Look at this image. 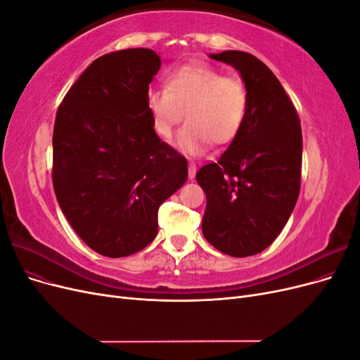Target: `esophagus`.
<instances>
[{"instance_id":"1","label":"esophagus","mask_w":360,"mask_h":360,"mask_svg":"<svg viewBox=\"0 0 360 360\" xmlns=\"http://www.w3.org/2000/svg\"><path fill=\"white\" fill-rule=\"evenodd\" d=\"M195 174H197V165H195V163H189V169H188V176H189V179L192 180V179H195Z\"/></svg>"}]
</instances>
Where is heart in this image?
Wrapping results in <instances>:
<instances>
[{
    "mask_svg": "<svg viewBox=\"0 0 360 360\" xmlns=\"http://www.w3.org/2000/svg\"><path fill=\"white\" fill-rule=\"evenodd\" d=\"M156 132L169 138L183 117L176 144L186 155L204 153L212 143H233L245 124L249 94L243 81L228 78L207 64H188L168 75L165 89L148 93Z\"/></svg>",
    "mask_w": 360,
    "mask_h": 360,
    "instance_id": "obj_1",
    "label": "heart"
}]
</instances>
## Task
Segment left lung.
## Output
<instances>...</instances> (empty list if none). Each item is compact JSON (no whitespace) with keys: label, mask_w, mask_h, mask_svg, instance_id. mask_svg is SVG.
<instances>
[{"label":"left lung","mask_w":360,"mask_h":360,"mask_svg":"<svg viewBox=\"0 0 360 360\" xmlns=\"http://www.w3.org/2000/svg\"><path fill=\"white\" fill-rule=\"evenodd\" d=\"M240 73L249 108L240 134L197 172L205 192V240L231 257L264 250L299 198L302 129L296 108L263 61L242 51L210 53Z\"/></svg>","instance_id":"1"}]
</instances>
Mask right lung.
I'll return each mask as SVG.
<instances>
[{
    "label": "right lung",
    "instance_id": "obj_1",
    "mask_svg": "<svg viewBox=\"0 0 360 360\" xmlns=\"http://www.w3.org/2000/svg\"><path fill=\"white\" fill-rule=\"evenodd\" d=\"M160 64L146 48L105 53L57 111L53 191L76 234L105 257L153 242L160 204L188 179V160L156 135L147 103Z\"/></svg>",
    "mask_w": 360,
    "mask_h": 360
}]
</instances>
